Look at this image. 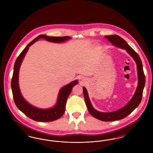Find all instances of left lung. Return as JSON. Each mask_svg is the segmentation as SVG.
Masks as SVG:
<instances>
[{"instance_id": "8db88e82", "label": "left lung", "mask_w": 153, "mask_h": 153, "mask_svg": "<svg viewBox=\"0 0 153 153\" xmlns=\"http://www.w3.org/2000/svg\"><path fill=\"white\" fill-rule=\"evenodd\" d=\"M105 38L107 39L114 46L119 48L125 49L131 57L134 58L137 66L138 77V87L131 100L121 109L112 112H102L96 110L92 107L91 102H90L86 88L83 87V94L85 102L87 107L88 110L90 114L92 116L95 117V118L102 121L111 122L120 120L126 117L129 114H130L139 105L142 100L143 91L145 85V76L143 69L142 63L138 54L134 51L133 49L131 48L128 45V44L122 37L117 35H111L106 36H105Z\"/></svg>"}]
</instances>
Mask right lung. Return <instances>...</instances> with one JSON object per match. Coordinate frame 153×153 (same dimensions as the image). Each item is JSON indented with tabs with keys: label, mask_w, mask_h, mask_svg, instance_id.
Masks as SVG:
<instances>
[{
	"label": "right lung",
	"mask_w": 153,
	"mask_h": 153,
	"mask_svg": "<svg viewBox=\"0 0 153 153\" xmlns=\"http://www.w3.org/2000/svg\"><path fill=\"white\" fill-rule=\"evenodd\" d=\"M40 38H43L48 41L54 43H61L70 39L71 37L68 36H49L42 34L33 39L26 46V47L23 49L15 61L14 66V72L11 79V88L15 104L18 109L21 111L27 117L35 121L48 122L56 120L63 115L65 110L67 99L72 91V88L78 84V80L73 81L60 89L58 94L57 102L54 107L51 108H38L30 104L28 102H26L23 99L21 95L18 84L19 68L22 63V60L28 51L30 46Z\"/></svg>",
	"instance_id": "add662e5"
}]
</instances>
